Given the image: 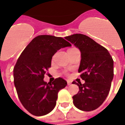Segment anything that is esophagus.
<instances>
[{
  "mask_svg": "<svg viewBox=\"0 0 125 125\" xmlns=\"http://www.w3.org/2000/svg\"><path fill=\"white\" fill-rule=\"evenodd\" d=\"M67 85H72V81H70V80H67Z\"/></svg>",
  "mask_w": 125,
  "mask_h": 125,
  "instance_id": "obj_1",
  "label": "esophagus"
}]
</instances>
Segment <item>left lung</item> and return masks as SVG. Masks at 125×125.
Listing matches in <instances>:
<instances>
[{
    "mask_svg": "<svg viewBox=\"0 0 125 125\" xmlns=\"http://www.w3.org/2000/svg\"><path fill=\"white\" fill-rule=\"evenodd\" d=\"M65 38L81 52L79 73L85 81L77 83L79 91L73 96L75 107L83 111H91L102 105L109 93L114 76L113 60L107 49L85 35L75 34Z\"/></svg>",
    "mask_w": 125,
    "mask_h": 125,
    "instance_id": "1",
    "label": "left lung"
}]
</instances>
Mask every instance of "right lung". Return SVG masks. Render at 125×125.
<instances>
[{"mask_svg": "<svg viewBox=\"0 0 125 125\" xmlns=\"http://www.w3.org/2000/svg\"><path fill=\"white\" fill-rule=\"evenodd\" d=\"M72 46L63 38L40 35L24 50L14 68V83L20 102L35 116L48 114L54 109L60 90L67 85L61 77L47 83L46 70L51 67L53 55L58 50Z\"/></svg>", "mask_w": 125, "mask_h": 125, "instance_id": "add662e5", "label": "right lung"}]
</instances>
